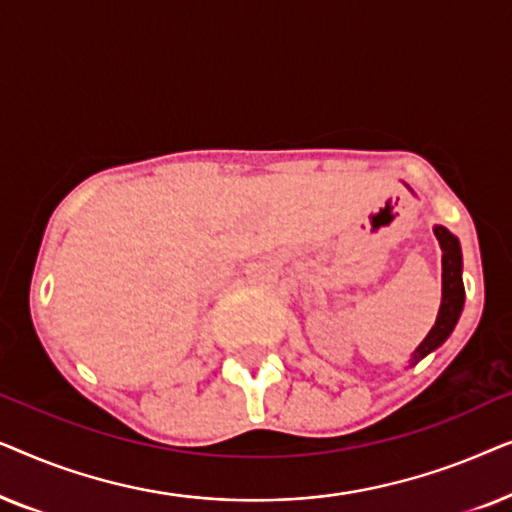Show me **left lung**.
<instances>
[{
	"instance_id": "1",
	"label": "left lung",
	"mask_w": 512,
	"mask_h": 512,
	"mask_svg": "<svg viewBox=\"0 0 512 512\" xmlns=\"http://www.w3.org/2000/svg\"><path fill=\"white\" fill-rule=\"evenodd\" d=\"M436 233L440 249H443V303H440V312L436 319V326L431 328L422 345L417 347L415 356H412V366L424 359L426 354L443 345L450 338V333L457 326L459 314L464 310V282H461V249L457 237L443 226L433 228Z\"/></svg>"
}]
</instances>
